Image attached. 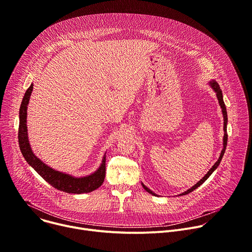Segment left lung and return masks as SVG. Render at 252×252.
<instances>
[{"mask_svg": "<svg viewBox=\"0 0 252 252\" xmlns=\"http://www.w3.org/2000/svg\"><path fill=\"white\" fill-rule=\"evenodd\" d=\"M210 86H211V88L214 90V92L217 93V95H218V99H219V101H220V106H221V109H222V114H223V130H224V136H223V150L221 151V154H220V158H219V160L215 162L214 164H213V166L208 170V172L200 179V181L196 184V185H194L191 189H188L187 191H185L184 193H182L181 195H185V194H188V193H189V192H191V191H193L195 189H197L199 186H201L206 179L209 177V175L217 169V167L220 165V160H221V158H222V157H223V155H224V152H225V149H226V145H227V129H226V125H227V113H226V107H225V104H224V101H223V98H222V93H221V90H220V85L217 83V82H210ZM142 187H143V189H145L149 193H151V194H153V195H157L156 193H154L150 189H148L146 186H143L142 185Z\"/></svg>", "mask_w": 252, "mask_h": 252, "instance_id": "obj_1", "label": "left lung"}]
</instances>
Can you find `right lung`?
<instances>
[{
  "label": "right lung",
  "mask_w": 252,
  "mask_h": 252,
  "mask_svg": "<svg viewBox=\"0 0 252 252\" xmlns=\"http://www.w3.org/2000/svg\"><path fill=\"white\" fill-rule=\"evenodd\" d=\"M32 84L27 90L24 98L20 106V125H19V145L20 150L27 160V162L37 171L46 182H48L52 187L58 190H62L67 193H86L91 192L98 189L104 179L105 175V157L101 161L99 168L93 174L85 177H74L68 174L54 170L42 160L35 157L30 147L28 140L27 131V109L30 100V95L32 91Z\"/></svg>",
  "instance_id": "1"
}]
</instances>
